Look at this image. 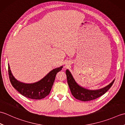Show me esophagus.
<instances>
[{"instance_id": "34e87169", "label": "esophagus", "mask_w": 125, "mask_h": 125, "mask_svg": "<svg viewBox=\"0 0 125 125\" xmlns=\"http://www.w3.org/2000/svg\"><path fill=\"white\" fill-rule=\"evenodd\" d=\"M70 65V63L69 62H67V63H66V64H65V67H69V65Z\"/></svg>"}]
</instances>
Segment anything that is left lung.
Masks as SVG:
<instances>
[{"instance_id":"1","label":"left lung","mask_w":125,"mask_h":125,"mask_svg":"<svg viewBox=\"0 0 125 125\" xmlns=\"http://www.w3.org/2000/svg\"><path fill=\"white\" fill-rule=\"evenodd\" d=\"M65 73L67 77V82L71 94L76 99L83 102L94 100L102 96L110 89L115 81V79L113 80L109 85L104 88L96 90H90L79 86L75 82L69 70H66Z\"/></svg>"}]
</instances>
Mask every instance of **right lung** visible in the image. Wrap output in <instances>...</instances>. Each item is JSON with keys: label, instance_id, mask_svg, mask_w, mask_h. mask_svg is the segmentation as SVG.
Masks as SVG:
<instances>
[{"label": "right lung", "instance_id": "add662e5", "mask_svg": "<svg viewBox=\"0 0 125 125\" xmlns=\"http://www.w3.org/2000/svg\"><path fill=\"white\" fill-rule=\"evenodd\" d=\"M62 68L60 67L52 70L39 82L27 84L17 80L12 75L9 64L8 65L9 78L12 86L23 96L32 99H41L49 94L56 75Z\"/></svg>", "mask_w": 125, "mask_h": 125}]
</instances>
